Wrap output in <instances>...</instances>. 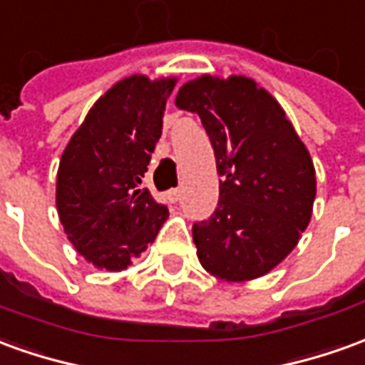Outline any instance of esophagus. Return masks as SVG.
Returning a JSON list of instances; mask_svg holds the SVG:
<instances>
[{"mask_svg": "<svg viewBox=\"0 0 365 365\" xmlns=\"http://www.w3.org/2000/svg\"><path fill=\"white\" fill-rule=\"evenodd\" d=\"M180 195H182V190H180V187H174V190L168 191V200L172 201V203H175V201L180 200Z\"/></svg>", "mask_w": 365, "mask_h": 365, "instance_id": "obj_1", "label": "esophagus"}]
</instances>
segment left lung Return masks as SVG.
Segmentation results:
<instances>
[{
    "label": "left lung",
    "instance_id": "left-lung-1",
    "mask_svg": "<svg viewBox=\"0 0 365 365\" xmlns=\"http://www.w3.org/2000/svg\"><path fill=\"white\" fill-rule=\"evenodd\" d=\"M175 106L200 114L221 175L217 207L191 229L200 262L229 282L267 274L312 217L307 146L280 104L247 76H200L180 88Z\"/></svg>",
    "mask_w": 365,
    "mask_h": 365
}]
</instances>
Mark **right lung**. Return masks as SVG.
I'll list each match as a JSON object with an SVG mask.
<instances>
[{
  "label": "right lung",
  "instance_id": "obj_1",
  "mask_svg": "<svg viewBox=\"0 0 365 365\" xmlns=\"http://www.w3.org/2000/svg\"><path fill=\"white\" fill-rule=\"evenodd\" d=\"M174 86L175 78L144 75L116 83L94 103L63 152L58 219L73 247L98 269H126L168 219V207L140 183Z\"/></svg>",
  "mask_w": 365,
  "mask_h": 365
}]
</instances>
